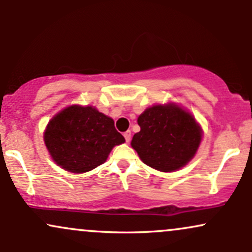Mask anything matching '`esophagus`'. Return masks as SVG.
Wrapping results in <instances>:
<instances>
[{
	"label": "esophagus",
	"instance_id": "obj_1",
	"mask_svg": "<svg viewBox=\"0 0 252 252\" xmlns=\"http://www.w3.org/2000/svg\"><path fill=\"white\" fill-rule=\"evenodd\" d=\"M123 136H124V138H126V142H130V138H131V131H130V130H128V131L124 132Z\"/></svg>",
	"mask_w": 252,
	"mask_h": 252
}]
</instances>
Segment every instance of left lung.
I'll list each match as a JSON object with an SVG mask.
<instances>
[{
    "label": "left lung",
    "instance_id": "left-lung-1",
    "mask_svg": "<svg viewBox=\"0 0 252 252\" xmlns=\"http://www.w3.org/2000/svg\"><path fill=\"white\" fill-rule=\"evenodd\" d=\"M137 123L141 130L132 137L131 147L144 163L161 172L184 167L200 144V126L192 115L173 104L148 108Z\"/></svg>",
    "mask_w": 252,
    "mask_h": 252
}]
</instances>
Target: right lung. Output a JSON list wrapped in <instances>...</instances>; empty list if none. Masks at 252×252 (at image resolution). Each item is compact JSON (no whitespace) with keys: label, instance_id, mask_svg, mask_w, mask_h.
<instances>
[{"label":"right lung","instance_id":"obj_1","mask_svg":"<svg viewBox=\"0 0 252 252\" xmlns=\"http://www.w3.org/2000/svg\"><path fill=\"white\" fill-rule=\"evenodd\" d=\"M43 140L54 162L71 173L96 168L115 146L126 142L112 118L80 105L68 106L52 118Z\"/></svg>","mask_w":252,"mask_h":252}]
</instances>
